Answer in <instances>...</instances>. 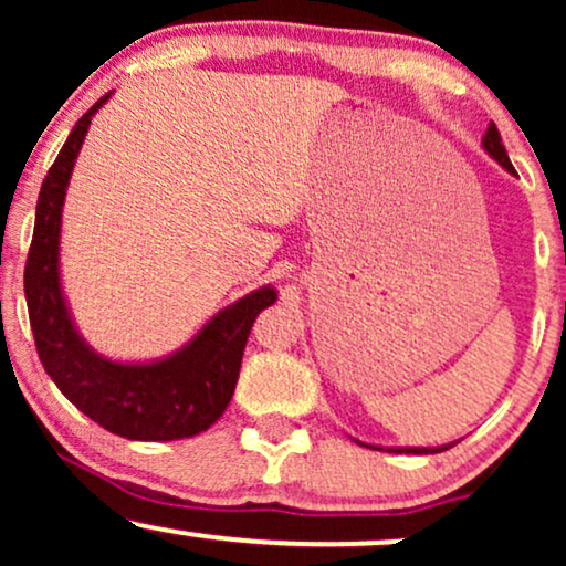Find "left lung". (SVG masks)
I'll return each mask as SVG.
<instances>
[{
  "label": "left lung",
  "instance_id": "8db88e82",
  "mask_svg": "<svg viewBox=\"0 0 566 566\" xmlns=\"http://www.w3.org/2000/svg\"><path fill=\"white\" fill-rule=\"evenodd\" d=\"M482 148L486 154H490L492 159L497 161L500 167H505V170H509L511 175H513V165H511V159H509V154H505V146H503V140H500V133H497V127H495V122H490V127H486V133H484V138H482ZM361 447H369V444H365V441H359ZM454 444V441H452ZM452 444H441V447H388V452H407V454H433V452H444V450H450Z\"/></svg>",
  "mask_w": 566,
  "mask_h": 566
}]
</instances>
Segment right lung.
<instances>
[{"label":"right lung","instance_id":"obj_1","mask_svg":"<svg viewBox=\"0 0 566 566\" xmlns=\"http://www.w3.org/2000/svg\"><path fill=\"white\" fill-rule=\"evenodd\" d=\"M106 93L71 129L36 201L34 239L23 287L39 359L80 412L116 437L175 441L207 431L229 407L252 322L276 303L265 284L220 308L191 340L151 361H116L97 354L76 329L61 284L63 201L74 161Z\"/></svg>","mask_w":566,"mask_h":566}]
</instances>
